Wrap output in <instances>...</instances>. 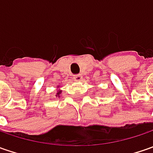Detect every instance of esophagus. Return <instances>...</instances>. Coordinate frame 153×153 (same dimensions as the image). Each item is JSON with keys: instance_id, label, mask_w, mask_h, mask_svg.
I'll return each instance as SVG.
<instances>
[{"instance_id": "obj_1", "label": "esophagus", "mask_w": 153, "mask_h": 153, "mask_svg": "<svg viewBox=\"0 0 153 153\" xmlns=\"http://www.w3.org/2000/svg\"><path fill=\"white\" fill-rule=\"evenodd\" d=\"M74 80H76V81H77V82H80V81H82V75H80V74H78V75H75L74 76Z\"/></svg>"}]
</instances>
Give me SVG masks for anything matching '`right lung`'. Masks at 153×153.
I'll return each instance as SVG.
<instances>
[{
  "mask_svg": "<svg viewBox=\"0 0 153 153\" xmlns=\"http://www.w3.org/2000/svg\"><path fill=\"white\" fill-rule=\"evenodd\" d=\"M60 93H61V91L58 92V93H57V96H59V94H60Z\"/></svg>",
  "mask_w": 153,
  "mask_h": 153,
  "instance_id": "obj_1",
  "label": "right lung"
}]
</instances>
